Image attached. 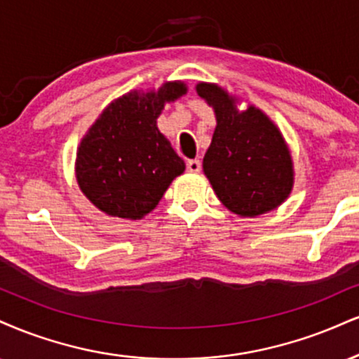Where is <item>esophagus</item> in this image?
<instances>
[{"label":"esophagus","mask_w":359,"mask_h":359,"mask_svg":"<svg viewBox=\"0 0 359 359\" xmlns=\"http://www.w3.org/2000/svg\"><path fill=\"white\" fill-rule=\"evenodd\" d=\"M202 168V163L198 158H192V161L187 162V170L192 172V174H197V172H201Z\"/></svg>","instance_id":"obj_1"}]
</instances>
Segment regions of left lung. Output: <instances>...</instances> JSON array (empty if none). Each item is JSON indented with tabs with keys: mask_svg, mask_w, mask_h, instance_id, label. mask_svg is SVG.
Returning <instances> with one entry per match:
<instances>
[{
	"mask_svg": "<svg viewBox=\"0 0 359 359\" xmlns=\"http://www.w3.org/2000/svg\"><path fill=\"white\" fill-rule=\"evenodd\" d=\"M198 97L214 109L215 130L204 157V174L215 196L231 212L256 217L274 210L289 197L294 168L283 133L264 111L215 83H197Z\"/></svg>",
	"mask_w": 359,
	"mask_h": 359,
	"instance_id": "8db88e82",
	"label": "left lung"
}]
</instances>
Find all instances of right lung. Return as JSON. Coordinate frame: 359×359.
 I'll list each match as a JSON object with an SVG mask.
<instances>
[{"mask_svg": "<svg viewBox=\"0 0 359 359\" xmlns=\"http://www.w3.org/2000/svg\"><path fill=\"white\" fill-rule=\"evenodd\" d=\"M187 93L184 81L157 92L125 93L102 111L81 138L75 174L81 192L102 212L137 221L157 207L185 163L157 127L163 105Z\"/></svg>", "mask_w": 359, "mask_h": 359, "instance_id": "right-lung-1", "label": "right lung"}]
</instances>
